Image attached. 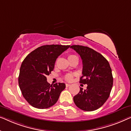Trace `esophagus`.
Returning <instances> with one entry per match:
<instances>
[{
	"label": "esophagus",
	"mask_w": 131,
	"mask_h": 131,
	"mask_svg": "<svg viewBox=\"0 0 131 131\" xmlns=\"http://www.w3.org/2000/svg\"><path fill=\"white\" fill-rule=\"evenodd\" d=\"M66 87H69V86H70V84H68V83H66Z\"/></svg>",
	"instance_id": "1"
}]
</instances>
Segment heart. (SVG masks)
Listing matches in <instances>:
<instances>
[{
  "instance_id": "b5f03b06",
  "label": "heart",
  "mask_w": 131,
  "mask_h": 131,
  "mask_svg": "<svg viewBox=\"0 0 131 131\" xmlns=\"http://www.w3.org/2000/svg\"><path fill=\"white\" fill-rule=\"evenodd\" d=\"M75 56H74V55H70V56H69V57H68V59L70 60L72 58L74 57H75ZM74 75L73 74H71V73H69V74H67L65 75V76H64V78L67 81H71L72 79H73V77H74Z\"/></svg>"
}]
</instances>
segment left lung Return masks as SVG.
Masks as SVG:
<instances>
[{
  "label": "left lung",
  "instance_id": "1",
  "mask_svg": "<svg viewBox=\"0 0 131 131\" xmlns=\"http://www.w3.org/2000/svg\"><path fill=\"white\" fill-rule=\"evenodd\" d=\"M81 57L83 75L80 83L87 84L86 90L80 88L74 96L75 105L84 111H93L100 107L109 98L113 86L112 70L107 60L93 49L82 45H71Z\"/></svg>",
  "mask_w": 131,
  "mask_h": 131
}]
</instances>
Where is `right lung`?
I'll list each match as a JSON object with an SVG mask.
<instances>
[{
    "mask_svg": "<svg viewBox=\"0 0 131 131\" xmlns=\"http://www.w3.org/2000/svg\"><path fill=\"white\" fill-rule=\"evenodd\" d=\"M70 45H46L39 47L28 55L20 66L18 83L25 100L38 109H47L56 103L66 88L63 83L51 84L47 75L54 68L55 62Z\"/></svg>",
    "mask_w": 131,
    "mask_h": 131,
    "instance_id": "obj_1",
    "label": "right lung"
}]
</instances>
